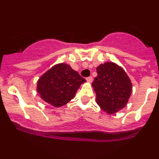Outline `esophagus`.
I'll return each mask as SVG.
<instances>
[{
  "instance_id": "1",
  "label": "esophagus",
  "mask_w": 159,
  "mask_h": 159,
  "mask_svg": "<svg viewBox=\"0 0 159 159\" xmlns=\"http://www.w3.org/2000/svg\"><path fill=\"white\" fill-rule=\"evenodd\" d=\"M87 81L88 82V83H92L93 81V78L92 77H88L87 78Z\"/></svg>"
}]
</instances>
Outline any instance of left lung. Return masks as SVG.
I'll return each instance as SVG.
<instances>
[{"label": "left lung", "instance_id": "1", "mask_svg": "<svg viewBox=\"0 0 159 159\" xmlns=\"http://www.w3.org/2000/svg\"><path fill=\"white\" fill-rule=\"evenodd\" d=\"M97 76L92 86L96 102L102 110L114 114L127 105L132 84L125 70L114 62H105L96 68Z\"/></svg>", "mask_w": 159, "mask_h": 159}]
</instances>
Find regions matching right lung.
<instances>
[{"label":"right lung","mask_w":159,"mask_h":159,"mask_svg":"<svg viewBox=\"0 0 159 159\" xmlns=\"http://www.w3.org/2000/svg\"><path fill=\"white\" fill-rule=\"evenodd\" d=\"M86 80L66 63L53 66L40 76L36 91L40 98L55 107L63 106L74 98L78 89Z\"/></svg>","instance_id":"add662e5"}]
</instances>
